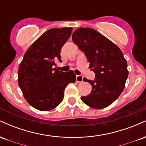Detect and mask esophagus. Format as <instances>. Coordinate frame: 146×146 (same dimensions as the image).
<instances>
[{"instance_id": "1", "label": "esophagus", "mask_w": 146, "mask_h": 146, "mask_svg": "<svg viewBox=\"0 0 146 146\" xmlns=\"http://www.w3.org/2000/svg\"><path fill=\"white\" fill-rule=\"evenodd\" d=\"M83 79L84 77L82 75H76V81L78 82H83Z\"/></svg>"}]
</instances>
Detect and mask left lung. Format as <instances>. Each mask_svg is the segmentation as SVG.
Here are the masks:
<instances>
[{"mask_svg":"<svg viewBox=\"0 0 146 146\" xmlns=\"http://www.w3.org/2000/svg\"><path fill=\"white\" fill-rule=\"evenodd\" d=\"M72 40L84 52L95 74L94 80L84 78L92 86L81 100L87 106L101 109L111 104L122 93L128 76L127 62L120 48L92 28H78Z\"/></svg>","mask_w":146,"mask_h":146,"instance_id":"obj_1","label":"left lung"}]
</instances>
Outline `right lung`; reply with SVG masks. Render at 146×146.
<instances>
[{"instance_id": "add662e5", "label": "right lung", "mask_w": 146, "mask_h": 146, "mask_svg": "<svg viewBox=\"0 0 146 146\" xmlns=\"http://www.w3.org/2000/svg\"><path fill=\"white\" fill-rule=\"evenodd\" d=\"M72 30H48L25 52L18 68V85L27 102L36 109L47 111L56 108L62 102L66 86L75 82L73 71L62 72L54 68L56 61L62 62L60 51Z\"/></svg>"}]
</instances>
